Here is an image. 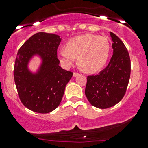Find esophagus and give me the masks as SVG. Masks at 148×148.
Returning a JSON list of instances; mask_svg holds the SVG:
<instances>
[{
    "instance_id": "34e87169",
    "label": "esophagus",
    "mask_w": 148,
    "mask_h": 148,
    "mask_svg": "<svg viewBox=\"0 0 148 148\" xmlns=\"http://www.w3.org/2000/svg\"><path fill=\"white\" fill-rule=\"evenodd\" d=\"M79 73H77V72H74V74H73V77H77V76H79Z\"/></svg>"
}]
</instances>
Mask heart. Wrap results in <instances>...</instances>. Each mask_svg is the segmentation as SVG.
<instances>
[{
    "label": "heart",
    "instance_id": "1",
    "mask_svg": "<svg viewBox=\"0 0 148 148\" xmlns=\"http://www.w3.org/2000/svg\"><path fill=\"white\" fill-rule=\"evenodd\" d=\"M58 57L65 68L72 66L79 58V64L88 72L101 70L107 62L110 43L106 37L84 34L69 40Z\"/></svg>",
    "mask_w": 148,
    "mask_h": 148
}]
</instances>
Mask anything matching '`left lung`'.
<instances>
[{
  "instance_id": "1",
  "label": "left lung",
  "mask_w": 148,
  "mask_h": 148,
  "mask_svg": "<svg viewBox=\"0 0 148 148\" xmlns=\"http://www.w3.org/2000/svg\"><path fill=\"white\" fill-rule=\"evenodd\" d=\"M113 54L110 63L97 75L87 77L85 95L89 103L106 109L120 102L126 92L130 77V58L120 38L110 32Z\"/></svg>"
}]
</instances>
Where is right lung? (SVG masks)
<instances>
[{"mask_svg": "<svg viewBox=\"0 0 148 148\" xmlns=\"http://www.w3.org/2000/svg\"><path fill=\"white\" fill-rule=\"evenodd\" d=\"M62 38L56 34L38 32L22 45L15 62V84L19 98L28 110L49 113L60 104L67 83L73 73L59 66L57 49ZM42 59L37 71L31 73L27 65L33 56Z\"/></svg>", "mask_w": 148, "mask_h": 148, "instance_id": "1", "label": "right lung"}]
</instances>
